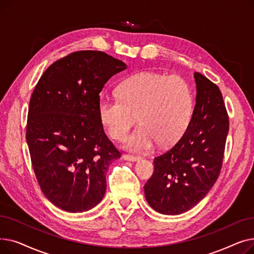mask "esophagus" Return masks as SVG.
Listing matches in <instances>:
<instances>
[{"label":"esophagus","instance_id":"34e87169","mask_svg":"<svg viewBox=\"0 0 254 254\" xmlns=\"http://www.w3.org/2000/svg\"><path fill=\"white\" fill-rule=\"evenodd\" d=\"M123 158L125 159V161H127V162H137L140 159V157H138V156L129 155V154H124Z\"/></svg>","mask_w":254,"mask_h":254}]
</instances>
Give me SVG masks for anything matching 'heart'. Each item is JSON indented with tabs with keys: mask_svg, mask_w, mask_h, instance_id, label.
<instances>
[{
	"mask_svg": "<svg viewBox=\"0 0 254 254\" xmlns=\"http://www.w3.org/2000/svg\"><path fill=\"white\" fill-rule=\"evenodd\" d=\"M117 92V99H100V120L110 137L120 141L137 116L140 125L125 144L129 151H148L157 141L162 146L175 143L190 123L191 90L179 76L150 71L137 73L126 79Z\"/></svg>",
	"mask_w": 254,
	"mask_h": 254,
	"instance_id": "1",
	"label": "heart"
}]
</instances>
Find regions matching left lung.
Returning a JSON list of instances; mask_svg holds the SVG:
<instances>
[{"label": "left lung", "mask_w": 254, "mask_h": 254, "mask_svg": "<svg viewBox=\"0 0 254 254\" xmlns=\"http://www.w3.org/2000/svg\"><path fill=\"white\" fill-rule=\"evenodd\" d=\"M195 105L190 123L173 147L154 158L144 185L146 201L156 212L178 215L206 196L222 166L229 116L216 84L194 73Z\"/></svg>", "instance_id": "obj_1"}]
</instances>
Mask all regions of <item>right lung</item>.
<instances>
[{
    "mask_svg": "<svg viewBox=\"0 0 254 254\" xmlns=\"http://www.w3.org/2000/svg\"><path fill=\"white\" fill-rule=\"evenodd\" d=\"M127 64L102 51L73 52L53 63L31 97L26 143L44 195L58 208L85 212L106 192V173L120 152L106 136L100 92Z\"/></svg>",
    "mask_w": 254,
    "mask_h": 254,
    "instance_id": "add662e5",
    "label": "right lung"
}]
</instances>
